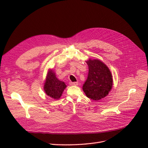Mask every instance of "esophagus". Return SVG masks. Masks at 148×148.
<instances>
[{
  "mask_svg": "<svg viewBox=\"0 0 148 148\" xmlns=\"http://www.w3.org/2000/svg\"><path fill=\"white\" fill-rule=\"evenodd\" d=\"M78 84V82H70V85L71 86H77Z\"/></svg>",
  "mask_w": 148,
  "mask_h": 148,
  "instance_id": "esophagus-1",
  "label": "esophagus"
}]
</instances>
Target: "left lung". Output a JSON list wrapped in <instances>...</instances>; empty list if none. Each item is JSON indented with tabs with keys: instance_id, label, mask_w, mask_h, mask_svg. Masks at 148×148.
I'll return each mask as SVG.
<instances>
[{
	"instance_id": "1",
	"label": "left lung",
	"mask_w": 148,
	"mask_h": 148,
	"mask_svg": "<svg viewBox=\"0 0 148 148\" xmlns=\"http://www.w3.org/2000/svg\"><path fill=\"white\" fill-rule=\"evenodd\" d=\"M86 63L89 72L83 90L89 99L100 100L108 95L112 88V76L108 67L99 60L89 59Z\"/></svg>"
}]
</instances>
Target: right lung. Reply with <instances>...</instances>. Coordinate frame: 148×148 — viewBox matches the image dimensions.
I'll return each instance as SVG.
<instances>
[{
	"instance_id": "add662e5",
	"label": "right lung",
	"mask_w": 148,
	"mask_h": 148,
	"mask_svg": "<svg viewBox=\"0 0 148 148\" xmlns=\"http://www.w3.org/2000/svg\"><path fill=\"white\" fill-rule=\"evenodd\" d=\"M66 87L64 82L57 78L53 71L49 70L44 85V90L46 95L52 99H59Z\"/></svg>"
}]
</instances>
